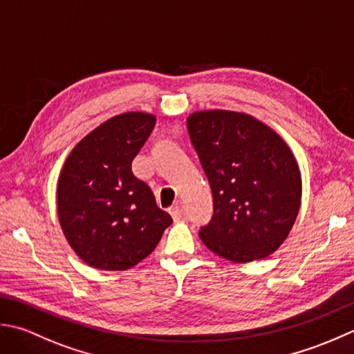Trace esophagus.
<instances>
[{"label":"esophagus","instance_id":"obj_1","mask_svg":"<svg viewBox=\"0 0 354 354\" xmlns=\"http://www.w3.org/2000/svg\"><path fill=\"white\" fill-rule=\"evenodd\" d=\"M169 214H171V217H172V220H174V221L182 218L183 217V207H182V205L176 203L174 206H171L169 207Z\"/></svg>","mask_w":354,"mask_h":354}]
</instances>
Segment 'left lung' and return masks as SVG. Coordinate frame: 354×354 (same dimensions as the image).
Listing matches in <instances>:
<instances>
[{"mask_svg": "<svg viewBox=\"0 0 354 354\" xmlns=\"http://www.w3.org/2000/svg\"><path fill=\"white\" fill-rule=\"evenodd\" d=\"M186 125L214 198L201 241L234 263L269 257L290 234L301 207V172L290 148L246 113L196 111Z\"/></svg>", "mask_w": 354, "mask_h": 354, "instance_id": "1", "label": "left lung"}]
</instances>
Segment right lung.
<instances>
[{"mask_svg": "<svg viewBox=\"0 0 354 354\" xmlns=\"http://www.w3.org/2000/svg\"><path fill=\"white\" fill-rule=\"evenodd\" d=\"M156 125L149 113L105 120L71 149L57 180V217L70 248L91 268L127 270L147 258L172 218L131 162Z\"/></svg>", "mask_w": 354, "mask_h": 354, "instance_id": "1", "label": "right lung"}]
</instances>
